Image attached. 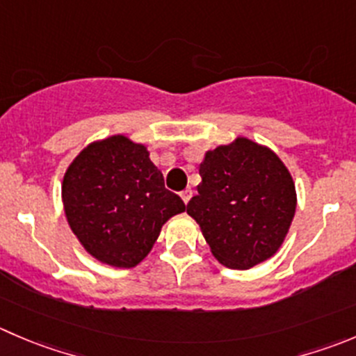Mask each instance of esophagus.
I'll use <instances>...</instances> for the list:
<instances>
[{"mask_svg": "<svg viewBox=\"0 0 356 356\" xmlns=\"http://www.w3.org/2000/svg\"><path fill=\"white\" fill-rule=\"evenodd\" d=\"M191 196H193L191 189H184V191L181 193V198H182V202L186 203V205H188V202H189V200H191Z\"/></svg>", "mask_w": 356, "mask_h": 356, "instance_id": "esophagus-1", "label": "esophagus"}]
</instances>
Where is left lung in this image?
I'll return each instance as SVG.
<instances>
[{"label":"left lung","mask_w":356,"mask_h":356,"mask_svg":"<svg viewBox=\"0 0 356 356\" xmlns=\"http://www.w3.org/2000/svg\"><path fill=\"white\" fill-rule=\"evenodd\" d=\"M202 184L188 203L213 257L248 270L273 257L296 213V186L284 161L245 137L207 151Z\"/></svg>","instance_id":"left-lung-1"}]
</instances>
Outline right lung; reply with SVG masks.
<instances>
[{
  "label": "right lung",
  "mask_w": 356,
  "mask_h": 356,
  "mask_svg": "<svg viewBox=\"0 0 356 356\" xmlns=\"http://www.w3.org/2000/svg\"><path fill=\"white\" fill-rule=\"evenodd\" d=\"M62 203L85 250L115 268L139 264L161 226L186 210L184 202L165 189L146 146L125 136L88 144L72 160L62 181Z\"/></svg>",
  "instance_id": "add662e5"
}]
</instances>
